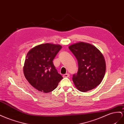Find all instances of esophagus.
<instances>
[{
  "label": "esophagus",
  "instance_id": "esophagus-1",
  "mask_svg": "<svg viewBox=\"0 0 124 124\" xmlns=\"http://www.w3.org/2000/svg\"><path fill=\"white\" fill-rule=\"evenodd\" d=\"M69 73H66V74H64L63 75V77H64V78H68V77H69Z\"/></svg>",
  "mask_w": 124,
  "mask_h": 124
}]
</instances>
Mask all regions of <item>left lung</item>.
I'll list each match as a JSON object with an SVG mask.
<instances>
[{
	"label": "left lung",
	"instance_id": "left-lung-1",
	"mask_svg": "<svg viewBox=\"0 0 124 124\" xmlns=\"http://www.w3.org/2000/svg\"><path fill=\"white\" fill-rule=\"evenodd\" d=\"M69 49L78 61V72L72 77L76 88L84 92L94 89L101 83L105 73L103 55L95 46L84 42L72 44Z\"/></svg>",
	"mask_w": 124,
	"mask_h": 124
}]
</instances>
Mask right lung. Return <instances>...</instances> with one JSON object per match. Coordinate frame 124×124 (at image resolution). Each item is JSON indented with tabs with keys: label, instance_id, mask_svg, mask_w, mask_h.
I'll return each mask as SVG.
<instances>
[{
	"label": "right lung",
	"instance_id": "obj_1",
	"mask_svg": "<svg viewBox=\"0 0 124 124\" xmlns=\"http://www.w3.org/2000/svg\"><path fill=\"white\" fill-rule=\"evenodd\" d=\"M62 48L59 45L46 43L34 47L28 53L23 67L24 75L30 85L39 91L52 92L63 78L53 63Z\"/></svg>",
	"mask_w": 124,
	"mask_h": 124
}]
</instances>
